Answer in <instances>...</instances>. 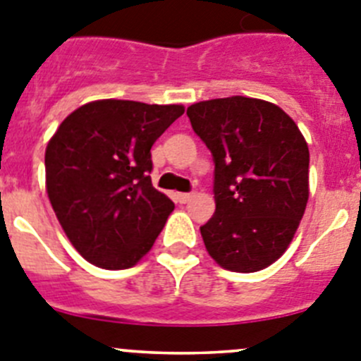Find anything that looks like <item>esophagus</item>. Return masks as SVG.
Returning a JSON list of instances; mask_svg holds the SVG:
<instances>
[{"label":"esophagus","mask_w":361,"mask_h":361,"mask_svg":"<svg viewBox=\"0 0 361 361\" xmlns=\"http://www.w3.org/2000/svg\"><path fill=\"white\" fill-rule=\"evenodd\" d=\"M191 197H193V193H177V200L180 202V204H186V202H190Z\"/></svg>","instance_id":"34e87169"}]
</instances>
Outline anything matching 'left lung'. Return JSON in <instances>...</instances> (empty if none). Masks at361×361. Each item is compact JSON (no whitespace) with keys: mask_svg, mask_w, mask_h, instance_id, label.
<instances>
[{"mask_svg":"<svg viewBox=\"0 0 361 361\" xmlns=\"http://www.w3.org/2000/svg\"><path fill=\"white\" fill-rule=\"evenodd\" d=\"M214 161L216 212L200 226L221 267L255 273L283 255L308 202L310 154L296 122L260 99H212L188 108Z\"/></svg>","mask_w":361,"mask_h":361,"instance_id":"left-lung-1","label":"left lung"}]
</instances>
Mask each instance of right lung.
<instances>
[{
	"label": "right lung",
	"instance_id": "1",
	"mask_svg": "<svg viewBox=\"0 0 361 361\" xmlns=\"http://www.w3.org/2000/svg\"><path fill=\"white\" fill-rule=\"evenodd\" d=\"M183 113L180 104L94 101L49 140L47 197L88 262L127 269L152 248L175 205L152 186L150 149Z\"/></svg>",
	"mask_w": 361,
	"mask_h": 361
}]
</instances>
